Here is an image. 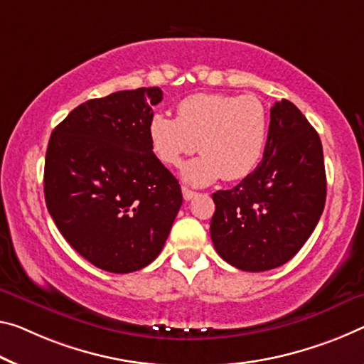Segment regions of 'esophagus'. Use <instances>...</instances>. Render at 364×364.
Returning <instances> with one entry per match:
<instances>
[{
    "label": "esophagus",
    "mask_w": 364,
    "mask_h": 364,
    "mask_svg": "<svg viewBox=\"0 0 364 364\" xmlns=\"http://www.w3.org/2000/svg\"><path fill=\"white\" fill-rule=\"evenodd\" d=\"M182 195H183V198H186V200L188 201V200H192V198L195 197V195H197V192H193V190L183 187V188H182Z\"/></svg>",
    "instance_id": "34e87169"
}]
</instances>
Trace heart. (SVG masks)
<instances>
[{
    "instance_id": "b5f03b06",
    "label": "heart",
    "mask_w": 364,
    "mask_h": 364,
    "mask_svg": "<svg viewBox=\"0 0 364 364\" xmlns=\"http://www.w3.org/2000/svg\"><path fill=\"white\" fill-rule=\"evenodd\" d=\"M148 135L156 158L167 166H178L197 148L203 153L182 167L187 183L239 181L252 174L264 156L268 112L255 96L193 94L178 104L177 119L151 117Z\"/></svg>"
}]
</instances>
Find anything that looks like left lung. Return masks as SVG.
Listing matches in <instances>:
<instances>
[{
	"label": "left lung",
	"instance_id": "left-lung-1",
	"mask_svg": "<svg viewBox=\"0 0 364 364\" xmlns=\"http://www.w3.org/2000/svg\"><path fill=\"white\" fill-rule=\"evenodd\" d=\"M322 143L293 102L270 109L262 163L231 190L213 193L216 252L244 272L287 264L314 231L326 205Z\"/></svg>",
	"mask_w": 364,
	"mask_h": 364
}]
</instances>
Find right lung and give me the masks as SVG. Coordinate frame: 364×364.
<instances>
[{
  "mask_svg": "<svg viewBox=\"0 0 364 364\" xmlns=\"http://www.w3.org/2000/svg\"><path fill=\"white\" fill-rule=\"evenodd\" d=\"M159 87L119 91L71 110L50 136L43 192L73 249L100 270L130 273L164 247L182 205L148 125Z\"/></svg>",
  "mask_w": 364,
  "mask_h": 364,
  "instance_id": "1",
  "label": "right lung"
}]
</instances>
